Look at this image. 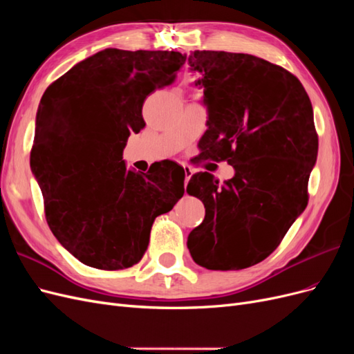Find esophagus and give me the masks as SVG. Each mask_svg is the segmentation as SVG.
Returning <instances> with one entry per match:
<instances>
[{
  "label": "esophagus",
  "instance_id": "34e87169",
  "mask_svg": "<svg viewBox=\"0 0 354 354\" xmlns=\"http://www.w3.org/2000/svg\"><path fill=\"white\" fill-rule=\"evenodd\" d=\"M192 174H194V171L190 169V167H185V185L189 183V180H190Z\"/></svg>",
  "mask_w": 354,
  "mask_h": 354
}]
</instances>
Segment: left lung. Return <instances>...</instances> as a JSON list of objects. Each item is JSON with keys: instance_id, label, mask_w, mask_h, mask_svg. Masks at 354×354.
I'll use <instances>...</instances> for the list:
<instances>
[{"instance_id": "left-lung-1", "label": "left lung", "mask_w": 354, "mask_h": 354, "mask_svg": "<svg viewBox=\"0 0 354 354\" xmlns=\"http://www.w3.org/2000/svg\"><path fill=\"white\" fill-rule=\"evenodd\" d=\"M207 106L202 155L227 160L234 176L218 185L196 173L187 194L205 205L189 233L192 259L208 270H241L263 261L307 207L317 158L313 108L303 84L286 69L243 53L194 51Z\"/></svg>"}]
</instances>
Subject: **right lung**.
I'll use <instances>...</instances> for the list:
<instances>
[{
    "label": "right lung",
    "instance_id": "obj_1",
    "mask_svg": "<svg viewBox=\"0 0 354 354\" xmlns=\"http://www.w3.org/2000/svg\"><path fill=\"white\" fill-rule=\"evenodd\" d=\"M178 51L106 48L77 63L42 94L30 169L56 239L81 263L121 270L142 260L155 218L185 194L173 160L147 173L122 159L146 125L145 99L174 81Z\"/></svg>",
    "mask_w": 354,
    "mask_h": 354
}]
</instances>
